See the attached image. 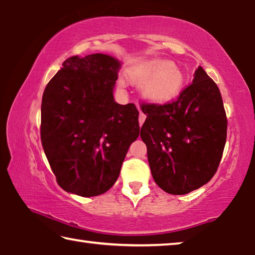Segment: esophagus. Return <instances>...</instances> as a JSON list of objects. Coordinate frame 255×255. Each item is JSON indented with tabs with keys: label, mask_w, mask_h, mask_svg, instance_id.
I'll return each instance as SVG.
<instances>
[{
	"label": "esophagus",
	"mask_w": 255,
	"mask_h": 255,
	"mask_svg": "<svg viewBox=\"0 0 255 255\" xmlns=\"http://www.w3.org/2000/svg\"><path fill=\"white\" fill-rule=\"evenodd\" d=\"M146 119V116L143 114V112H139V117H138V122H139V126H143V124Z\"/></svg>",
	"instance_id": "1"
}]
</instances>
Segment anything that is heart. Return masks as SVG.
<instances>
[{"label": "heart", "instance_id": "heart-1", "mask_svg": "<svg viewBox=\"0 0 255 255\" xmlns=\"http://www.w3.org/2000/svg\"><path fill=\"white\" fill-rule=\"evenodd\" d=\"M131 84L142 86L141 98L154 106H164L179 97L184 85V75L180 68L169 60H154L128 73ZM119 89L124 83L118 82Z\"/></svg>", "mask_w": 255, "mask_h": 255}]
</instances>
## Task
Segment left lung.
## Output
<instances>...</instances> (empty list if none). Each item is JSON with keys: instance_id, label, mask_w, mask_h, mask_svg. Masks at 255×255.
Returning a JSON list of instances; mask_svg holds the SVG:
<instances>
[{"instance_id": "1", "label": "left lung", "mask_w": 255, "mask_h": 255, "mask_svg": "<svg viewBox=\"0 0 255 255\" xmlns=\"http://www.w3.org/2000/svg\"><path fill=\"white\" fill-rule=\"evenodd\" d=\"M140 137L153 179L170 195H187L209 182L226 143L227 118L218 86L201 66L176 101L143 105Z\"/></svg>"}]
</instances>
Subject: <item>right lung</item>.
I'll use <instances>...</instances> for the list:
<instances>
[{
  "label": "right lung",
  "mask_w": 255,
  "mask_h": 255,
  "mask_svg": "<svg viewBox=\"0 0 255 255\" xmlns=\"http://www.w3.org/2000/svg\"><path fill=\"white\" fill-rule=\"evenodd\" d=\"M120 67L122 62L110 55L73 56L42 94V147L66 192L81 197L107 192L139 135L136 107L114 99Z\"/></svg>",
  "instance_id": "add662e5"
}]
</instances>
